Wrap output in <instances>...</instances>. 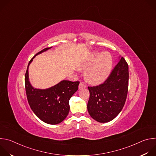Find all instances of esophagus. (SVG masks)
<instances>
[{
  "mask_svg": "<svg viewBox=\"0 0 156 156\" xmlns=\"http://www.w3.org/2000/svg\"><path fill=\"white\" fill-rule=\"evenodd\" d=\"M86 87V84H84V82H81L79 84V89H81V88H84Z\"/></svg>",
  "mask_w": 156,
  "mask_h": 156,
  "instance_id": "34e87169",
  "label": "esophagus"
}]
</instances>
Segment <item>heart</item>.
Returning <instances> with one entry per match:
<instances>
[{
    "mask_svg": "<svg viewBox=\"0 0 156 156\" xmlns=\"http://www.w3.org/2000/svg\"><path fill=\"white\" fill-rule=\"evenodd\" d=\"M112 65V60L110 54L104 52L99 55L94 54L83 65L82 69H87L85 74L87 81L92 84H99L108 77Z\"/></svg>",
    "mask_w": 156,
    "mask_h": 156,
    "instance_id": "obj_1",
    "label": "heart"
}]
</instances>
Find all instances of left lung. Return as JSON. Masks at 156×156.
<instances>
[{"instance_id":"obj_1","label":"left lung","mask_w":156,"mask_h":156,"mask_svg":"<svg viewBox=\"0 0 156 156\" xmlns=\"http://www.w3.org/2000/svg\"><path fill=\"white\" fill-rule=\"evenodd\" d=\"M128 65L122 57L102 84L88 86L87 110L95 120L105 123L115 119L122 110L128 90Z\"/></svg>"}]
</instances>
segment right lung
<instances>
[{"mask_svg":"<svg viewBox=\"0 0 156 156\" xmlns=\"http://www.w3.org/2000/svg\"><path fill=\"white\" fill-rule=\"evenodd\" d=\"M51 48L42 49L30 60L25 76V84L28 102L33 112L44 122L55 125L62 122L68 115L69 100L78 90L80 81L63 80L47 90L32 87L28 79V66L36 55Z\"/></svg>","mask_w":156,"mask_h":156,"instance_id":"add662e5","label":"right lung"}]
</instances>
